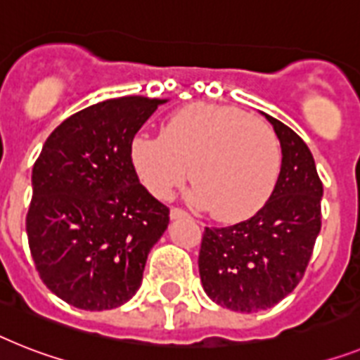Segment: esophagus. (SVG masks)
Masks as SVG:
<instances>
[{
    "label": "esophagus",
    "mask_w": 360,
    "mask_h": 360,
    "mask_svg": "<svg viewBox=\"0 0 360 360\" xmlns=\"http://www.w3.org/2000/svg\"><path fill=\"white\" fill-rule=\"evenodd\" d=\"M184 217H187V212L186 210H182V207H173V210H171V219H173V221H176V219H184Z\"/></svg>",
    "instance_id": "esophagus-1"
}]
</instances>
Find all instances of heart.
I'll return each instance as SVG.
<instances>
[{
  "label": "heart",
  "instance_id": "obj_1",
  "mask_svg": "<svg viewBox=\"0 0 360 360\" xmlns=\"http://www.w3.org/2000/svg\"><path fill=\"white\" fill-rule=\"evenodd\" d=\"M129 162L153 197L169 198L189 178L195 204L236 222L265 206L281 167L280 139L239 108L195 103L169 115L160 136L139 132Z\"/></svg>",
  "mask_w": 360,
  "mask_h": 360
}]
</instances>
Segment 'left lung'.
I'll return each instance as SVG.
<instances>
[{"label": "left lung", "mask_w": 360, "mask_h": 360, "mask_svg": "<svg viewBox=\"0 0 360 360\" xmlns=\"http://www.w3.org/2000/svg\"><path fill=\"white\" fill-rule=\"evenodd\" d=\"M281 145V169L274 191L248 221L206 228L198 272L206 294L240 313L269 309L304 278L322 226L323 187L305 141L265 114Z\"/></svg>", "instance_id": "8db88e82"}]
</instances>
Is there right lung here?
Listing matches in <instances>:
<instances>
[{
  "label": "right lung",
  "mask_w": 360,
  "mask_h": 360,
  "mask_svg": "<svg viewBox=\"0 0 360 360\" xmlns=\"http://www.w3.org/2000/svg\"><path fill=\"white\" fill-rule=\"evenodd\" d=\"M167 99H108L62 121L32 167L27 237L46 287L84 311L115 309L143 280L169 207L132 171L129 143Z\"/></svg>",
  "instance_id": "right-lung-1"
}]
</instances>
